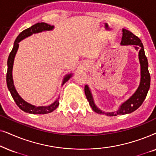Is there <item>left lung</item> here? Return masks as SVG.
<instances>
[{"label":"left lung","instance_id":"8db88e82","mask_svg":"<svg viewBox=\"0 0 156 156\" xmlns=\"http://www.w3.org/2000/svg\"><path fill=\"white\" fill-rule=\"evenodd\" d=\"M121 44H133V45H137L136 47V50H139L138 56H139V60L140 63V72H141V79H140V83L137 91L136 93L125 101L122 105L120 106L119 109L116 112L112 113H104L101 110H99L94 103L93 98L91 97V94L89 91V89L87 85L84 87V92L87 100H88L89 105L95 112L98 114H105L107 116H117V115H123L134 112V111L139 108L144 102V99H146L147 94H148V89L150 88L151 84V76L148 72V59L145 55V51L143 43L140 40L137 36H136L133 33L126 29H123V36L121 40Z\"/></svg>","mask_w":156,"mask_h":156}]
</instances>
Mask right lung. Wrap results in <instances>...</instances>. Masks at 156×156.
<instances>
[{
	"label": "right lung",
	"mask_w": 156,
	"mask_h": 156,
	"mask_svg": "<svg viewBox=\"0 0 156 156\" xmlns=\"http://www.w3.org/2000/svg\"><path fill=\"white\" fill-rule=\"evenodd\" d=\"M53 25H50L49 24L44 23H37L36 24L33 25L29 28H27L21 32L19 34L18 37H17L16 40H15L13 48L12 50L10 52L9 57L8 59V70H7V74H6V82H7V86L8 88L9 89L10 94H11L12 97L13 98L15 102H16L17 106L23 110V112L29 113V114H48V113H51L53 111L56 109L57 106L59 105L58 100L55 101L54 103H52L51 105L48 106H35L33 105H31L26 101H25L22 98H21L19 94L17 92L15 87L13 85V81H12V66H13V61L15 56L18 50L19 47V42L21 41L24 38L28 37V36L31 35L33 33H40V32L44 31V30H50L53 28ZM72 74H68L66 76V77L64 79L62 84L67 82L69 79L71 77Z\"/></svg>",
	"instance_id": "obj_1"
}]
</instances>
